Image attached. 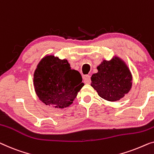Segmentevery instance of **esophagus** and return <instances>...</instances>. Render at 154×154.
I'll return each mask as SVG.
<instances>
[{
  "label": "esophagus",
  "mask_w": 154,
  "mask_h": 154,
  "mask_svg": "<svg viewBox=\"0 0 154 154\" xmlns=\"http://www.w3.org/2000/svg\"><path fill=\"white\" fill-rule=\"evenodd\" d=\"M83 79H84V82H85L86 84H90L91 82V78L90 75H85Z\"/></svg>",
  "instance_id": "esophagus-1"
}]
</instances>
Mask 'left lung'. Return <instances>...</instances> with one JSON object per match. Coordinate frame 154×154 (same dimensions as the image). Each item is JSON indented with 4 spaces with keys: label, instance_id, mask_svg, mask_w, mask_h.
Here are the masks:
<instances>
[{
    "label": "left lung",
    "instance_id": "1",
    "mask_svg": "<svg viewBox=\"0 0 154 154\" xmlns=\"http://www.w3.org/2000/svg\"><path fill=\"white\" fill-rule=\"evenodd\" d=\"M97 69L98 72L91 77V85L99 97L109 101H119L131 90L132 75L125 63L118 57L103 60Z\"/></svg>",
    "mask_w": 154,
    "mask_h": 154
}]
</instances>
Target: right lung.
Masks as SVG:
<instances>
[{
  "label": "right lung",
  "instance_id": "obj_1",
  "mask_svg": "<svg viewBox=\"0 0 154 154\" xmlns=\"http://www.w3.org/2000/svg\"><path fill=\"white\" fill-rule=\"evenodd\" d=\"M33 81L39 99L47 106L59 108L70 106L84 85L81 73L71 69L66 60L53 55L40 61Z\"/></svg>",
  "mask_w": 154,
  "mask_h": 154
}]
</instances>
